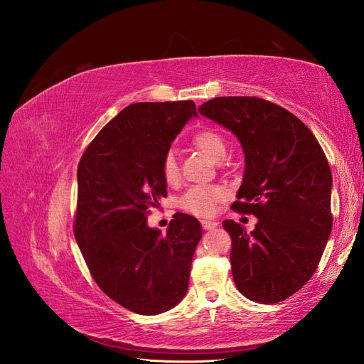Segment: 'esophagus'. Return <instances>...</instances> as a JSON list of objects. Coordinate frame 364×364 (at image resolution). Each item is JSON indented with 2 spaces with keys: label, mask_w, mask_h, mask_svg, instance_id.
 <instances>
[{
  "label": "esophagus",
  "mask_w": 364,
  "mask_h": 364,
  "mask_svg": "<svg viewBox=\"0 0 364 364\" xmlns=\"http://www.w3.org/2000/svg\"><path fill=\"white\" fill-rule=\"evenodd\" d=\"M217 226H218V222H215V220H202V228L205 230H211Z\"/></svg>",
  "instance_id": "1"
}]
</instances>
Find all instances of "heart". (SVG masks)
Returning a JSON list of instances; mask_svg holds the SVG:
<instances>
[{
	"label": "heart",
	"instance_id": "1",
	"mask_svg": "<svg viewBox=\"0 0 364 364\" xmlns=\"http://www.w3.org/2000/svg\"><path fill=\"white\" fill-rule=\"evenodd\" d=\"M193 144L203 151L205 155L214 161H223L228 153V144L225 138L214 129H203L193 136ZM162 174L168 183H174L179 178L178 161L173 151H167L162 159ZM225 193L218 186H193L186 191L179 200L183 211H188L199 217H209L215 213L217 203L223 200Z\"/></svg>",
	"mask_w": 364,
	"mask_h": 364
}]
</instances>
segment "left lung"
Returning a JSON list of instances; mask_svg holds the SVG:
<instances>
[{
	"label": "left lung",
	"instance_id": "8db88e82",
	"mask_svg": "<svg viewBox=\"0 0 364 364\" xmlns=\"http://www.w3.org/2000/svg\"><path fill=\"white\" fill-rule=\"evenodd\" d=\"M199 112L232 132L245 153L232 208L258 222L252 232L223 222L237 289L259 304L287 299L313 277L331 235L333 174L325 153L299 118L258 97H217Z\"/></svg>",
	"mask_w": 364,
	"mask_h": 364
}]
</instances>
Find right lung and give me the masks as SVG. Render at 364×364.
<instances>
[{
  "label": "right lung",
  "mask_w": 364,
  "mask_h": 364,
  "mask_svg": "<svg viewBox=\"0 0 364 364\" xmlns=\"http://www.w3.org/2000/svg\"><path fill=\"white\" fill-rule=\"evenodd\" d=\"M193 117L191 100L130 105L98 132L77 168V245L98 287L138 314L168 311L188 290L202 225L178 213L161 234L147 214L167 196L162 159Z\"/></svg>",
  "instance_id": "obj_1"
}]
</instances>
